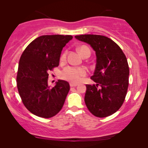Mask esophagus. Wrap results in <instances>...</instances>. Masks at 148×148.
Here are the masks:
<instances>
[{"instance_id": "1", "label": "esophagus", "mask_w": 148, "mask_h": 148, "mask_svg": "<svg viewBox=\"0 0 148 148\" xmlns=\"http://www.w3.org/2000/svg\"><path fill=\"white\" fill-rule=\"evenodd\" d=\"M77 86V84H73V83H70V86L71 87H76Z\"/></svg>"}]
</instances>
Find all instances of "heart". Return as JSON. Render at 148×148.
Returning <instances> with one entry per match:
<instances>
[{
    "label": "heart",
    "instance_id": "1",
    "mask_svg": "<svg viewBox=\"0 0 148 148\" xmlns=\"http://www.w3.org/2000/svg\"><path fill=\"white\" fill-rule=\"evenodd\" d=\"M79 51L82 56H84L85 53L87 52H90V50L87 46H82L79 48ZM66 58V51H64L61 54L60 58V61L64 62ZM87 70L84 67H75V66H68L64 68L60 73V77L62 79L70 82L71 83H78L81 79V77L86 75Z\"/></svg>",
    "mask_w": 148,
    "mask_h": 148
}]
</instances>
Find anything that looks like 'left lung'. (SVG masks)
<instances>
[{"label": "left lung", "instance_id": "1", "mask_svg": "<svg viewBox=\"0 0 148 148\" xmlns=\"http://www.w3.org/2000/svg\"><path fill=\"white\" fill-rule=\"evenodd\" d=\"M75 38L90 44L96 54V69L91 77L96 84L86 85V106L97 117L112 115L123 105L128 90L126 56L118 44L106 36L85 34Z\"/></svg>", "mask_w": 148, "mask_h": 148}]
</instances>
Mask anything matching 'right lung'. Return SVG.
Here are the masks:
<instances>
[{
    "instance_id": "obj_1",
    "label": "right lung",
    "mask_w": 148,
    "mask_h": 148,
    "mask_svg": "<svg viewBox=\"0 0 148 148\" xmlns=\"http://www.w3.org/2000/svg\"><path fill=\"white\" fill-rule=\"evenodd\" d=\"M72 38L63 35L40 36L21 54L17 75L18 92L25 108L36 116L51 118L63 106L69 84L58 80L50 89L48 73L58 66L62 48Z\"/></svg>"
}]
</instances>
